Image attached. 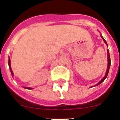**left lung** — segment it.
Wrapping results in <instances>:
<instances>
[{
    "mask_svg": "<svg viewBox=\"0 0 120 120\" xmlns=\"http://www.w3.org/2000/svg\"><path fill=\"white\" fill-rule=\"evenodd\" d=\"M101 38H102V39L103 40V41H104V42H105V43H106V45H108V44H107V43H106V40H105V39L103 38V37H102V36L101 35ZM107 52H108V68H107V71H106V75H105V77H103V78L102 79H101V80H100V82L99 83H97V85H99V84H100V83H102L104 81V80H105L106 79V78L107 77V76H108V73H109V68H110V65H111V58H110V55H109V50H107Z\"/></svg>",
    "mask_w": 120,
    "mask_h": 120,
    "instance_id": "1",
    "label": "left lung"
}]
</instances>
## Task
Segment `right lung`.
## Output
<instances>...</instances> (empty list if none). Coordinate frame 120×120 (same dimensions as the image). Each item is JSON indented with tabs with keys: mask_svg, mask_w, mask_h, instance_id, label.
Wrapping results in <instances>:
<instances>
[{
	"mask_svg": "<svg viewBox=\"0 0 120 120\" xmlns=\"http://www.w3.org/2000/svg\"><path fill=\"white\" fill-rule=\"evenodd\" d=\"M11 61H10V58H9V61H8V65H9V69H10V71H11V75H12V76H13V72H12V70H11ZM24 88H26V89H28V90H31V88H29V87H24Z\"/></svg>",
	"mask_w": 120,
	"mask_h": 120,
	"instance_id": "1",
	"label": "right lung"
}]
</instances>
